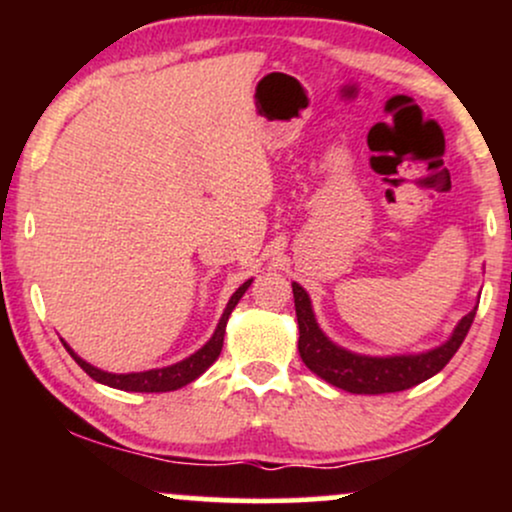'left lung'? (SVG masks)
<instances>
[{
	"label": "left lung",
	"instance_id": "8db88e82",
	"mask_svg": "<svg viewBox=\"0 0 512 512\" xmlns=\"http://www.w3.org/2000/svg\"><path fill=\"white\" fill-rule=\"evenodd\" d=\"M291 286L293 303H296L298 334H301L298 337V351H301L303 363L315 375H320L322 380L339 387V390L354 392V395L402 392L433 378L457 354L469 327H472L474 315H477V305H474L472 313H467L457 322L455 332L450 334L448 342L431 351H424V354L361 356L330 342V337L317 325L308 293L296 281Z\"/></svg>",
	"mask_w": 512,
	"mask_h": 512
}]
</instances>
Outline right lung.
I'll use <instances>...</instances> for the list:
<instances>
[{"label":"right lung","mask_w":512,"mask_h":512,"mask_svg":"<svg viewBox=\"0 0 512 512\" xmlns=\"http://www.w3.org/2000/svg\"><path fill=\"white\" fill-rule=\"evenodd\" d=\"M250 284H252V279L245 281V284L240 286L236 293H233L231 301H228L226 310H223L219 325H216V330H214V334H211L209 342L204 344L199 351H195L192 356H187L185 361L173 363V366L144 370V373H108V370L91 366V363H86L84 358L76 356L74 351L69 349V344H64V342L62 344H64V349L69 351V356H72L74 361L79 363V366L84 368L93 380H96V383H103L108 387H115V390H125V392H170V390H180L182 385L197 380L199 375H202L204 370H207L211 363L219 358L221 346H223V334H226L228 315L233 313V308H236L238 301L243 298V293L248 291Z\"/></svg>","instance_id":"obj_1"}]
</instances>
